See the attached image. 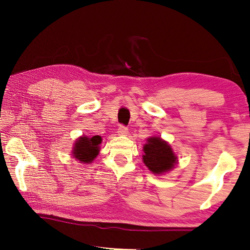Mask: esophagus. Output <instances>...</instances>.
<instances>
[{
	"label": "esophagus",
	"instance_id": "1",
	"mask_svg": "<svg viewBox=\"0 0 250 250\" xmlns=\"http://www.w3.org/2000/svg\"><path fill=\"white\" fill-rule=\"evenodd\" d=\"M126 133H128V128L125 125H120L118 128V134L119 135H126Z\"/></svg>",
	"mask_w": 250,
	"mask_h": 250
}]
</instances>
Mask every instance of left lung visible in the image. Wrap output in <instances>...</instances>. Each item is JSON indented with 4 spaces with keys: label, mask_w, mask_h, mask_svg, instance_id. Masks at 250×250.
Instances as JSON below:
<instances>
[{
    "label": "left lung",
    "mask_w": 250,
    "mask_h": 250,
    "mask_svg": "<svg viewBox=\"0 0 250 250\" xmlns=\"http://www.w3.org/2000/svg\"><path fill=\"white\" fill-rule=\"evenodd\" d=\"M143 160L153 174H162L174 167L177 158L167 142L160 137H150L144 146Z\"/></svg>",
    "instance_id": "1"
}]
</instances>
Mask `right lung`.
<instances>
[{"mask_svg":"<svg viewBox=\"0 0 250 250\" xmlns=\"http://www.w3.org/2000/svg\"><path fill=\"white\" fill-rule=\"evenodd\" d=\"M101 142H102V137L99 135L81 137L74 145L73 156L83 163L92 162L100 151Z\"/></svg>","mask_w":250,"mask_h":250,"instance_id":"1","label":"right lung"}]
</instances>
